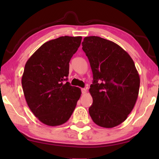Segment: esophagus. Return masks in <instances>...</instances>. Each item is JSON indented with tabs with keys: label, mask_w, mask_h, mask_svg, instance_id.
I'll list each match as a JSON object with an SVG mask.
<instances>
[{
	"label": "esophagus",
	"mask_w": 159,
	"mask_h": 159,
	"mask_svg": "<svg viewBox=\"0 0 159 159\" xmlns=\"http://www.w3.org/2000/svg\"><path fill=\"white\" fill-rule=\"evenodd\" d=\"M81 92L83 94H85L87 93V90H86L85 88H81Z\"/></svg>",
	"instance_id": "34e87169"
}]
</instances>
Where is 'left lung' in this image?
Masks as SVG:
<instances>
[{
  "instance_id": "obj_1",
  "label": "left lung",
  "mask_w": 159,
  "mask_h": 159,
  "mask_svg": "<svg viewBox=\"0 0 159 159\" xmlns=\"http://www.w3.org/2000/svg\"><path fill=\"white\" fill-rule=\"evenodd\" d=\"M82 45L93 74L90 116L98 125L114 128L128 118L136 103L139 74L129 54L114 42L88 36Z\"/></svg>"
}]
</instances>
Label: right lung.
<instances>
[{"mask_svg":"<svg viewBox=\"0 0 159 159\" xmlns=\"http://www.w3.org/2000/svg\"><path fill=\"white\" fill-rule=\"evenodd\" d=\"M81 36H61L43 44L26 61L21 85L29 109L40 121L60 125L69 119L81 91L67 80L69 61Z\"/></svg>","mask_w":159,"mask_h":159,"instance_id":"1","label":"right lung"}]
</instances>
